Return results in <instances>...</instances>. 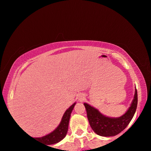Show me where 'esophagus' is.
Listing matches in <instances>:
<instances>
[{
	"label": "esophagus",
	"instance_id": "esophagus-1",
	"mask_svg": "<svg viewBox=\"0 0 151 151\" xmlns=\"http://www.w3.org/2000/svg\"><path fill=\"white\" fill-rule=\"evenodd\" d=\"M79 101H80L81 102H82V101H83V100L84 99H85V96H84L83 95H81V96H79Z\"/></svg>",
	"mask_w": 151,
	"mask_h": 151
}]
</instances>
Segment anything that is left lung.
<instances>
[{
    "label": "left lung",
    "instance_id": "left-lung-1",
    "mask_svg": "<svg viewBox=\"0 0 151 151\" xmlns=\"http://www.w3.org/2000/svg\"><path fill=\"white\" fill-rule=\"evenodd\" d=\"M137 103V91L135 89L134 99L131 106L124 115L119 118L105 116L89 104L84 103V105L87 113L89 124L94 132L102 137H112L119 134L128 126L136 112Z\"/></svg>",
    "mask_w": 151,
    "mask_h": 151
}]
</instances>
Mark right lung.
<instances>
[{"label": "right lung", "instance_id": "1", "mask_svg": "<svg viewBox=\"0 0 151 151\" xmlns=\"http://www.w3.org/2000/svg\"><path fill=\"white\" fill-rule=\"evenodd\" d=\"M76 103H74L72 106L66 110L64 114V115L61 120V122L58 127L54 131L50 132V134L46 135L45 137L40 138H35V139L39 141L45 143L46 145H52L58 142L63 140L65 137L68 131V123L70 117V114L73 111V109L75 106Z\"/></svg>", "mask_w": 151, "mask_h": 151}]
</instances>
